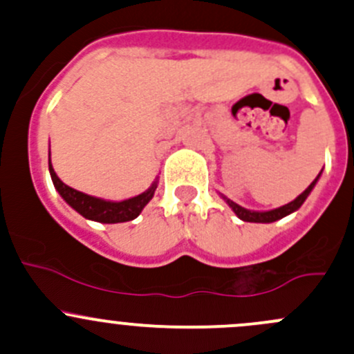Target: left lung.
<instances>
[{"instance_id": "left-lung-1", "label": "left lung", "mask_w": 354, "mask_h": 354, "mask_svg": "<svg viewBox=\"0 0 354 354\" xmlns=\"http://www.w3.org/2000/svg\"><path fill=\"white\" fill-rule=\"evenodd\" d=\"M320 174H322V171H320L319 176H317L315 180L310 183V187L306 188L301 195H298V197L292 200V202H289L283 207H277V209H272V210H248V209H245V207L238 205V203L233 202V200L224 197L223 194H221V197L224 198V202H226L227 205L233 209V212L236 214L241 221H245V223H274V221H279V219H283V217L289 216V214H292L295 210H298L299 207L303 205V202H305L306 197L312 194L313 187H315L317 181H319Z\"/></svg>"}]
</instances>
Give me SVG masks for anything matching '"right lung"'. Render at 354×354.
Listing matches in <instances>:
<instances>
[{"label": "right lung", "mask_w": 354, "mask_h": 354, "mask_svg": "<svg viewBox=\"0 0 354 354\" xmlns=\"http://www.w3.org/2000/svg\"><path fill=\"white\" fill-rule=\"evenodd\" d=\"M49 174H51L53 185H55V188L58 190V194L62 195V198L65 200L71 209L77 210V212L80 214V216H84L85 219L95 221V223L102 224H116L133 221L135 217H138V214L144 210V207L151 202V198L154 197L157 188L156 178L154 183H152L144 194L137 195V197L121 200V202L92 197V195H87L84 194V192H78L75 190V188L68 187V185H65L59 180L58 174L53 169L51 152H49Z\"/></svg>", "instance_id": "add662e5"}]
</instances>
